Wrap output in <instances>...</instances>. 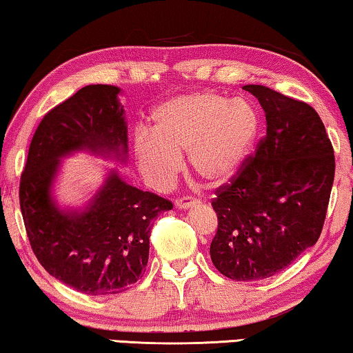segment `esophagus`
<instances>
[{
	"label": "esophagus",
	"mask_w": 353,
	"mask_h": 353,
	"mask_svg": "<svg viewBox=\"0 0 353 353\" xmlns=\"http://www.w3.org/2000/svg\"><path fill=\"white\" fill-rule=\"evenodd\" d=\"M199 203L197 199L194 197H189V196H183V197H178L175 201V207L180 208V210H185V208H191V207H196Z\"/></svg>",
	"instance_id": "34e87169"
}]
</instances>
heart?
<instances>
[{
	"label": "heart",
	"instance_id": "obj_1",
	"mask_svg": "<svg viewBox=\"0 0 353 353\" xmlns=\"http://www.w3.org/2000/svg\"><path fill=\"white\" fill-rule=\"evenodd\" d=\"M154 134L139 130L134 150L140 170L157 189H165L183 170V154L208 186L231 181L252 154L259 114L247 100L213 90L173 97L154 111Z\"/></svg>",
	"mask_w": 353,
	"mask_h": 353
}]
</instances>
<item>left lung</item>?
Listing matches in <instances>:
<instances>
[{
	"label": "left lung",
	"instance_id": "obj_1",
	"mask_svg": "<svg viewBox=\"0 0 353 353\" xmlns=\"http://www.w3.org/2000/svg\"><path fill=\"white\" fill-rule=\"evenodd\" d=\"M268 132L231 181L214 191L210 256L237 282L272 277L319 240L334 180V150L312 106L264 85Z\"/></svg>",
	"mask_w": 353,
	"mask_h": 353
}]
</instances>
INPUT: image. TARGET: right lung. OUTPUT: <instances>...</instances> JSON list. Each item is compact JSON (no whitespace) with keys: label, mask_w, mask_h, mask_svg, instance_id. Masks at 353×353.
<instances>
[{"label":"right lung","mask_w":353,"mask_h":353,"mask_svg":"<svg viewBox=\"0 0 353 353\" xmlns=\"http://www.w3.org/2000/svg\"><path fill=\"white\" fill-rule=\"evenodd\" d=\"M117 94L114 85H85L46 113L19 186L25 231L39 264L92 296L121 293L141 277L154 219L173 208L168 199L127 185L114 172L83 213L59 210L50 199L60 157L81 150L124 157L127 125Z\"/></svg>","instance_id":"add662e5"}]
</instances>
